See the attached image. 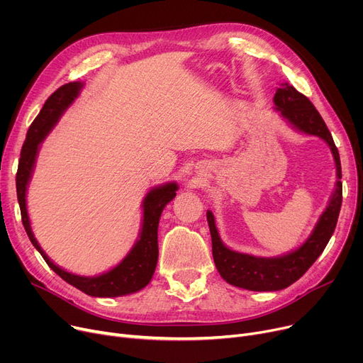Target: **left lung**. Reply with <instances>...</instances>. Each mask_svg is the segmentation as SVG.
<instances>
[{"label": "left lung", "mask_w": 363, "mask_h": 363, "mask_svg": "<svg viewBox=\"0 0 363 363\" xmlns=\"http://www.w3.org/2000/svg\"><path fill=\"white\" fill-rule=\"evenodd\" d=\"M274 103L281 116L293 128L308 135L319 137L330 145L337 167V182L328 206L320 215L311 237L297 250L279 257H256L228 249L219 237L213 213L207 211L213 260L220 277L228 284L252 291H278L290 287L293 282L301 278L327 247L335 230L342 201L340 155L331 132L319 111L306 95L298 92L289 82L281 84L277 89Z\"/></svg>", "instance_id": "left-lung-1"}]
</instances>
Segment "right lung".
<instances>
[{"mask_svg": "<svg viewBox=\"0 0 363 363\" xmlns=\"http://www.w3.org/2000/svg\"><path fill=\"white\" fill-rule=\"evenodd\" d=\"M81 88L82 82H69L54 91L45 101L40 114H38L32 125L29 126L25 144L22 147L21 159H18V167L16 175L17 200L18 206H21L22 222L30 242L33 244L35 249L41 253L47 264L57 275L88 296L119 297L143 290L151 281V277L155 274L159 259L157 228L160 215L164 206L170 200H174V197L177 196L178 185L175 182H169L162 186L152 188L145 196L143 203L144 216L140 238L116 268H113L108 272L101 274L99 277H79L54 264L44 253L40 244H38L30 230V222L26 208V189L32 177V170L38 150H40V144L48 135L54 125L59 122L65 110L74 101L76 97H78Z\"/></svg>", "mask_w": 363, "mask_h": 363, "instance_id": "add662e5", "label": "right lung"}]
</instances>
